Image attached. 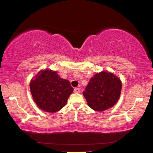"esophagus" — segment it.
I'll use <instances>...</instances> for the list:
<instances>
[{
    "mask_svg": "<svg viewBox=\"0 0 153 153\" xmlns=\"http://www.w3.org/2000/svg\"><path fill=\"white\" fill-rule=\"evenodd\" d=\"M74 92L75 93H79L80 92V90L78 88H74Z\"/></svg>",
    "mask_w": 153,
    "mask_h": 153,
    "instance_id": "obj_1",
    "label": "esophagus"
}]
</instances>
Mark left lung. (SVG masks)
Wrapping results in <instances>:
<instances>
[{
  "mask_svg": "<svg viewBox=\"0 0 153 153\" xmlns=\"http://www.w3.org/2000/svg\"><path fill=\"white\" fill-rule=\"evenodd\" d=\"M121 81L115 74L101 71L90 78L83 95L92 109L103 111L117 103L121 94Z\"/></svg>",
  "mask_w": 153,
  "mask_h": 153,
  "instance_id": "obj_1",
  "label": "left lung"
}]
</instances>
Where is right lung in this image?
<instances>
[{
  "label": "right lung",
  "mask_w": 153,
  "mask_h": 153,
  "mask_svg": "<svg viewBox=\"0 0 153 153\" xmlns=\"http://www.w3.org/2000/svg\"><path fill=\"white\" fill-rule=\"evenodd\" d=\"M30 92L41 110L56 113L67 104L74 91L70 82L60 77L56 71L42 69L30 81Z\"/></svg>",
  "instance_id": "right-lung-1"
}]
</instances>
